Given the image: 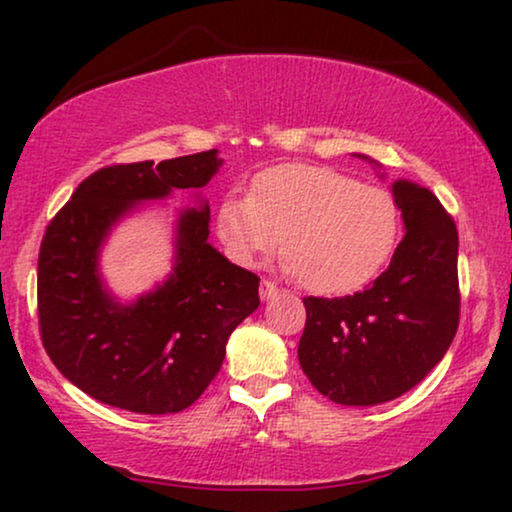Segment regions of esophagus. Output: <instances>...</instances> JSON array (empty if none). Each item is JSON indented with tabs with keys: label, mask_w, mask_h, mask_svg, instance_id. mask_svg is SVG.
<instances>
[{
	"label": "esophagus",
	"mask_w": 512,
	"mask_h": 512,
	"mask_svg": "<svg viewBox=\"0 0 512 512\" xmlns=\"http://www.w3.org/2000/svg\"><path fill=\"white\" fill-rule=\"evenodd\" d=\"M279 293L277 284L275 282H268V279H263L261 282V300H272Z\"/></svg>",
	"instance_id": "esophagus-1"
}]
</instances>
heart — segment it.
<instances>
[{
    "instance_id": "heart-1",
    "label": "heart",
    "mask_w": 512,
    "mask_h": 512,
    "mask_svg": "<svg viewBox=\"0 0 512 512\" xmlns=\"http://www.w3.org/2000/svg\"><path fill=\"white\" fill-rule=\"evenodd\" d=\"M398 230V207L384 188L305 163L258 172L249 195H226L216 212V233L237 263L256 265L284 235V268L314 293L368 284L394 254Z\"/></svg>"
}]
</instances>
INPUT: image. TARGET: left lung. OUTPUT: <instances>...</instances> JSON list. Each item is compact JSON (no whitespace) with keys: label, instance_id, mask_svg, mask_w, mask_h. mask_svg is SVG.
Masks as SVG:
<instances>
[{"label":"left lung","instance_id":"left-lung-1","mask_svg":"<svg viewBox=\"0 0 512 512\" xmlns=\"http://www.w3.org/2000/svg\"><path fill=\"white\" fill-rule=\"evenodd\" d=\"M391 193L405 235L389 268L354 296L303 298L300 368L319 394L340 405L403 396L436 368L459 326V235L452 216L429 188L408 179L394 181Z\"/></svg>","mask_w":512,"mask_h":512}]
</instances>
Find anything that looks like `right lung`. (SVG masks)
I'll use <instances>...</instances> for the list:
<instances>
[{
	"instance_id": "1",
	"label": "right lung",
	"mask_w": 512,
	"mask_h": 512,
	"mask_svg": "<svg viewBox=\"0 0 512 512\" xmlns=\"http://www.w3.org/2000/svg\"><path fill=\"white\" fill-rule=\"evenodd\" d=\"M221 165L212 149L102 167L48 223L37 272L41 342L95 401L139 415L186 410L221 370L230 333L261 303V279L209 244L205 200L177 214L174 268L163 284L121 303L100 275L102 244L123 216L174 188L200 191Z\"/></svg>"
}]
</instances>
